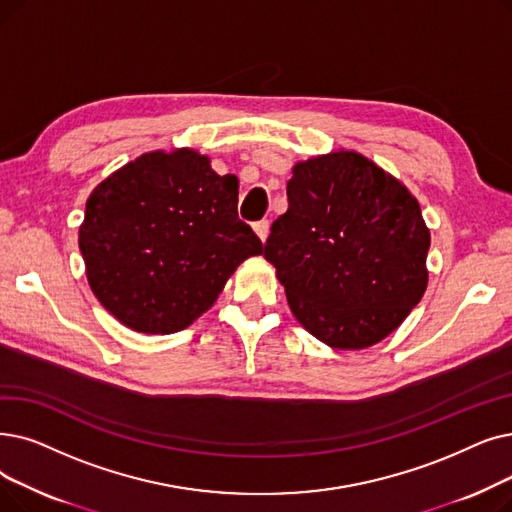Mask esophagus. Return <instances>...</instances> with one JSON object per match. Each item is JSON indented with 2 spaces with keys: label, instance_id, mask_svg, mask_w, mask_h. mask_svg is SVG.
Segmentation results:
<instances>
[{
  "label": "esophagus",
  "instance_id": "1",
  "mask_svg": "<svg viewBox=\"0 0 512 512\" xmlns=\"http://www.w3.org/2000/svg\"><path fill=\"white\" fill-rule=\"evenodd\" d=\"M253 230H255V234L259 236V240L265 242V240H268V236H270V221H268V219L257 221V224L253 226Z\"/></svg>",
  "mask_w": 512,
  "mask_h": 512
}]
</instances>
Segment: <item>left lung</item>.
I'll use <instances>...</instances> for the list:
<instances>
[{"instance_id":"obj_1","label":"left lung","mask_w":512,"mask_h":512,"mask_svg":"<svg viewBox=\"0 0 512 512\" xmlns=\"http://www.w3.org/2000/svg\"><path fill=\"white\" fill-rule=\"evenodd\" d=\"M265 259L293 316L332 349L372 347L427 291L431 232L412 192L355 150L299 161Z\"/></svg>"}]
</instances>
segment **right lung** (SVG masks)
<instances>
[{
  "label": "right lung",
  "instance_id": "obj_1",
  "mask_svg": "<svg viewBox=\"0 0 512 512\" xmlns=\"http://www.w3.org/2000/svg\"><path fill=\"white\" fill-rule=\"evenodd\" d=\"M79 249L106 311L144 335H171L201 318L263 244L238 219V177L173 148L142 154L94 188Z\"/></svg>",
  "mask_w": 512,
  "mask_h": 512
}]
</instances>
